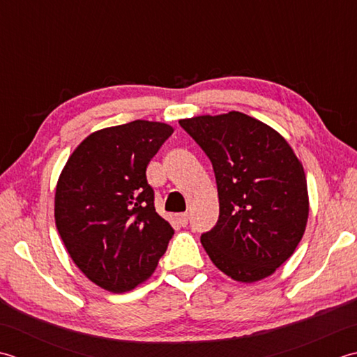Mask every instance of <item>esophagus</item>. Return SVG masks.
I'll return each instance as SVG.
<instances>
[{"label": "esophagus", "mask_w": 357, "mask_h": 357, "mask_svg": "<svg viewBox=\"0 0 357 357\" xmlns=\"http://www.w3.org/2000/svg\"><path fill=\"white\" fill-rule=\"evenodd\" d=\"M177 222L181 225V227H186L188 222H189V214H188V213L178 214V215H177Z\"/></svg>", "instance_id": "1"}]
</instances>
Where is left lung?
<instances>
[{
  "label": "left lung",
  "mask_w": 357,
  "mask_h": 357,
  "mask_svg": "<svg viewBox=\"0 0 357 357\" xmlns=\"http://www.w3.org/2000/svg\"><path fill=\"white\" fill-rule=\"evenodd\" d=\"M213 163L219 220L200 242L228 278L252 283L293 256L307 228L303 166L278 130L231 111L180 120Z\"/></svg>",
  "instance_id": "obj_1"
}]
</instances>
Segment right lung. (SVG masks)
<instances>
[{"mask_svg":"<svg viewBox=\"0 0 357 357\" xmlns=\"http://www.w3.org/2000/svg\"><path fill=\"white\" fill-rule=\"evenodd\" d=\"M174 132L135 120L87 135L55 189V225L74 264L111 293L134 289L155 271L174 229L154 206L146 168Z\"/></svg>","mask_w":357,"mask_h":357,"instance_id":"obj_1","label":"right lung"}]
</instances>
